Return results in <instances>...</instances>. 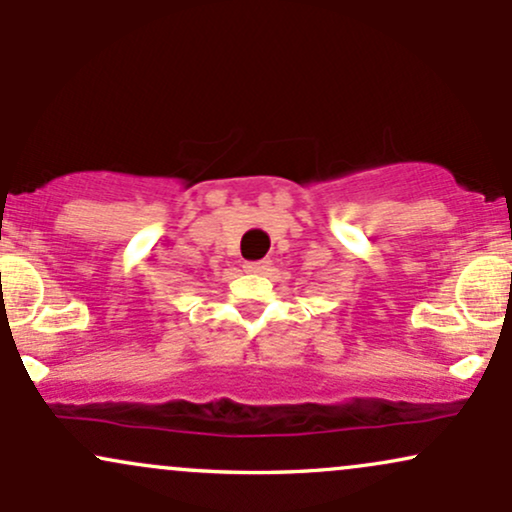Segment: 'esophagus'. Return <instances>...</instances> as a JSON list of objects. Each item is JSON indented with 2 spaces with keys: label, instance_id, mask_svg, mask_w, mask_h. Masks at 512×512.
<instances>
[{
  "label": "esophagus",
  "instance_id": "34e87169",
  "mask_svg": "<svg viewBox=\"0 0 512 512\" xmlns=\"http://www.w3.org/2000/svg\"><path fill=\"white\" fill-rule=\"evenodd\" d=\"M243 269L248 274H264L269 269V262L267 260H257V262H245Z\"/></svg>",
  "mask_w": 512,
  "mask_h": 512
}]
</instances>
